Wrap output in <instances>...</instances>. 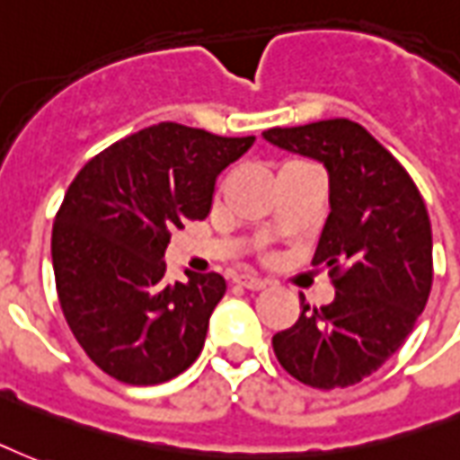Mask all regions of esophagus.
I'll return each instance as SVG.
<instances>
[{
    "instance_id": "1",
    "label": "esophagus",
    "mask_w": 460,
    "mask_h": 460,
    "mask_svg": "<svg viewBox=\"0 0 460 460\" xmlns=\"http://www.w3.org/2000/svg\"><path fill=\"white\" fill-rule=\"evenodd\" d=\"M236 282H239V285H243L246 290H265V288H268V282L261 280L258 275H251V273L239 275V278H236Z\"/></svg>"
}]
</instances>
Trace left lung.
<instances>
[{"label":"left lung","instance_id":"obj_1","mask_svg":"<svg viewBox=\"0 0 460 460\" xmlns=\"http://www.w3.org/2000/svg\"><path fill=\"white\" fill-rule=\"evenodd\" d=\"M265 141L322 161L329 204L314 265H326L336 297L302 312L273 336L280 366L319 390L376 373L411 334L434 278L431 221L410 172L351 119L275 126Z\"/></svg>","mask_w":460,"mask_h":460}]
</instances>
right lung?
<instances>
[{
	"mask_svg": "<svg viewBox=\"0 0 460 460\" xmlns=\"http://www.w3.org/2000/svg\"><path fill=\"white\" fill-rule=\"evenodd\" d=\"M256 136L161 121L83 165L53 224V270L70 332L94 366L126 385H158L197 360L219 273L165 280L170 234L209 214L214 182Z\"/></svg>",
	"mask_w": 460,
	"mask_h": 460,
	"instance_id": "1",
	"label": "right lung"
}]
</instances>
